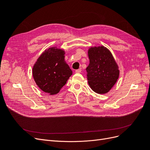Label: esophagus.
Segmentation results:
<instances>
[{
	"mask_svg": "<svg viewBox=\"0 0 150 150\" xmlns=\"http://www.w3.org/2000/svg\"><path fill=\"white\" fill-rule=\"evenodd\" d=\"M81 71H82V70H81V69H77V70H76V73H81Z\"/></svg>",
	"mask_w": 150,
	"mask_h": 150,
	"instance_id": "34e87169",
	"label": "esophagus"
}]
</instances>
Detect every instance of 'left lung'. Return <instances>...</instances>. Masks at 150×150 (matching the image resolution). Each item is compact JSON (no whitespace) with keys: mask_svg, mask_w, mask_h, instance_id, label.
<instances>
[{"mask_svg":"<svg viewBox=\"0 0 150 150\" xmlns=\"http://www.w3.org/2000/svg\"><path fill=\"white\" fill-rule=\"evenodd\" d=\"M89 64L86 68L90 88L98 94H106L119 78V67L111 51L103 46L88 49Z\"/></svg>","mask_w":150,"mask_h":150,"instance_id":"obj_1","label":"left lung"}]
</instances>
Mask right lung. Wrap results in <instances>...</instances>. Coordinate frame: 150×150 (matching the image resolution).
Returning a JSON list of instances; mask_svg holds the SVG:
<instances>
[{"instance_id": "right-lung-1", "label": "right lung", "mask_w": 150, "mask_h": 150, "mask_svg": "<svg viewBox=\"0 0 150 150\" xmlns=\"http://www.w3.org/2000/svg\"><path fill=\"white\" fill-rule=\"evenodd\" d=\"M64 54V49L51 47L45 50L35 62L33 78L42 91L51 95L57 94L72 74Z\"/></svg>"}]
</instances>
